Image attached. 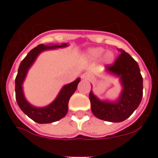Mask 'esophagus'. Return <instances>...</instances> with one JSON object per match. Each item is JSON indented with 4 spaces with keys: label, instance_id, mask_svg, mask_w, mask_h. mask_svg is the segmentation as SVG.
Wrapping results in <instances>:
<instances>
[{
    "label": "esophagus",
    "instance_id": "1",
    "mask_svg": "<svg viewBox=\"0 0 158 158\" xmlns=\"http://www.w3.org/2000/svg\"><path fill=\"white\" fill-rule=\"evenodd\" d=\"M81 78L85 81H90L92 79V77L89 73H85L81 75Z\"/></svg>",
    "mask_w": 158,
    "mask_h": 158
}]
</instances>
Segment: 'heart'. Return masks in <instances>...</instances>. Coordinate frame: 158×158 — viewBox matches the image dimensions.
<instances>
[{
	"label": "heart",
	"instance_id": "heart-1",
	"mask_svg": "<svg viewBox=\"0 0 158 158\" xmlns=\"http://www.w3.org/2000/svg\"><path fill=\"white\" fill-rule=\"evenodd\" d=\"M104 52V49L102 48H90L89 50H88L86 53V57L89 60H96L98 59H99L100 57L102 56ZM114 59V55L110 52H106L105 54L102 56V60L106 64H110L113 61Z\"/></svg>",
	"mask_w": 158,
	"mask_h": 158
}]
</instances>
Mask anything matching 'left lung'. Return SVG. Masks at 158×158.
<instances>
[{
  "label": "left lung",
  "mask_w": 158,
  "mask_h": 158,
  "mask_svg": "<svg viewBox=\"0 0 158 158\" xmlns=\"http://www.w3.org/2000/svg\"><path fill=\"white\" fill-rule=\"evenodd\" d=\"M120 54L113 64H107V73L119 77L123 90L115 102L101 101L93 94L89 95L91 110L97 118L118 123L127 119L139 106L143 96V78L137 62L119 49Z\"/></svg>",
  "instance_id": "8db88e82"
}]
</instances>
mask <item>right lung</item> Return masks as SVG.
<instances>
[{
  "label": "right lung",
  "mask_w": 158,
  "mask_h": 158,
  "mask_svg": "<svg viewBox=\"0 0 158 158\" xmlns=\"http://www.w3.org/2000/svg\"><path fill=\"white\" fill-rule=\"evenodd\" d=\"M67 44H62L61 45H44L40 44L36 48H33L27 56L21 62L18 68V74L15 79V95L16 100L19 107L27 116L33 119L38 123H50L60 120L66 115L69 109V101L70 97L76 91L80 78H77L72 83L65 85L61 89L56 98L50 104L44 107H35L31 105L26 100L23 90V83L27 76V73L31 66L35 62V59L42 52L49 49H55L58 48H65Z\"/></svg>",
  "instance_id": "obj_1"
}]
</instances>
